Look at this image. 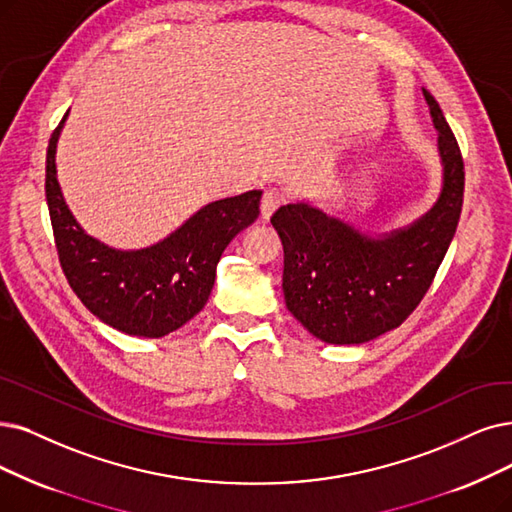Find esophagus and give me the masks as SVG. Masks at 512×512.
<instances>
[{
  "label": "esophagus",
  "mask_w": 512,
  "mask_h": 512,
  "mask_svg": "<svg viewBox=\"0 0 512 512\" xmlns=\"http://www.w3.org/2000/svg\"><path fill=\"white\" fill-rule=\"evenodd\" d=\"M283 201L285 199H283V195L279 191H275V189L264 191L262 201H260V216H262V220H269L273 216V212L281 206Z\"/></svg>",
  "instance_id": "obj_1"
}]
</instances>
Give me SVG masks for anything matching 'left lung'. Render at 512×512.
Instances as JSON below:
<instances>
[{
	"label": "left lung",
	"instance_id": "left-lung-1",
	"mask_svg": "<svg viewBox=\"0 0 512 512\" xmlns=\"http://www.w3.org/2000/svg\"><path fill=\"white\" fill-rule=\"evenodd\" d=\"M422 96L437 130L441 189L405 227L370 233L309 199L281 206L271 224L283 245L288 311L325 344H363L399 327L420 304L454 239L464 163L431 92Z\"/></svg>",
	"mask_w": 512,
	"mask_h": 512
}]
</instances>
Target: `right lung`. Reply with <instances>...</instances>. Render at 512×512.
Here are the masks:
<instances>
[{
  "label": "right lung",
  "mask_w": 512,
  "mask_h": 512,
  "mask_svg": "<svg viewBox=\"0 0 512 512\" xmlns=\"http://www.w3.org/2000/svg\"><path fill=\"white\" fill-rule=\"evenodd\" d=\"M67 115L46 155V199L60 267L77 298L102 323L128 336H166L206 306L218 260L233 237L258 218L262 191L210 201L145 248H115L81 227L60 189L56 147Z\"/></svg>",
  "instance_id": "right-lung-1"
}]
</instances>
